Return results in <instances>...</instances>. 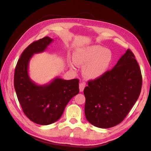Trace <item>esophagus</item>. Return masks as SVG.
<instances>
[{"mask_svg": "<svg viewBox=\"0 0 151 151\" xmlns=\"http://www.w3.org/2000/svg\"><path fill=\"white\" fill-rule=\"evenodd\" d=\"M85 86H86V83H84V82L79 83V90L81 92H83L84 88H85Z\"/></svg>", "mask_w": 151, "mask_h": 151, "instance_id": "1", "label": "esophagus"}]
</instances>
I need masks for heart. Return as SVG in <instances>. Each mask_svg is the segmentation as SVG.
I'll return each instance as SVG.
<instances>
[{"instance_id":"b5f03b06","label":"heart","mask_w":151,"mask_h":151,"mask_svg":"<svg viewBox=\"0 0 151 151\" xmlns=\"http://www.w3.org/2000/svg\"><path fill=\"white\" fill-rule=\"evenodd\" d=\"M112 53L110 50L100 45H92L79 48L74 54V60L77 64L86 65L84 74L88 79H97L103 76L108 70L112 62ZM74 62L70 66L75 67Z\"/></svg>"}]
</instances>
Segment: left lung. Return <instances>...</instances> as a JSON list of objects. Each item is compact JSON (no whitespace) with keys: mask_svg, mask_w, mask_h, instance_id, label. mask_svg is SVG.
Returning a JSON list of instances; mask_svg holds the SVG:
<instances>
[{"mask_svg":"<svg viewBox=\"0 0 151 151\" xmlns=\"http://www.w3.org/2000/svg\"><path fill=\"white\" fill-rule=\"evenodd\" d=\"M142 83L139 65L128 49L113 69L88 81L84 89L87 120L102 129L119 124L138 99Z\"/></svg>","mask_w":151,"mask_h":151,"instance_id":"obj_1","label":"left lung"}]
</instances>
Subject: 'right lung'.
<instances>
[{"mask_svg":"<svg viewBox=\"0 0 151 151\" xmlns=\"http://www.w3.org/2000/svg\"><path fill=\"white\" fill-rule=\"evenodd\" d=\"M53 41L48 36L30 44L21 54L15 68L14 84L22 111L30 120L42 125L52 124L61 117L70 100L79 93L77 79H53L50 83L37 85L28 74L30 59L44 52Z\"/></svg>","mask_w":151,"mask_h":151,"instance_id":"right-lung-1","label":"right lung"}]
</instances>
